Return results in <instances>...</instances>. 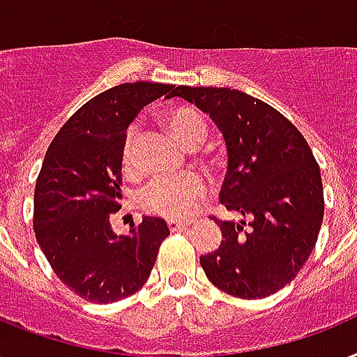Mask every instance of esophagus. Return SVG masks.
Masks as SVG:
<instances>
[{
    "label": "esophagus",
    "mask_w": 357,
    "mask_h": 357,
    "mask_svg": "<svg viewBox=\"0 0 357 357\" xmlns=\"http://www.w3.org/2000/svg\"><path fill=\"white\" fill-rule=\"evenodd\" d=\"M190 225V222L188 220H169L167 222V227H169V231H178V229H184Z\"/></svg>",
    "instance_id": "esophagus-1"
}]
</instances>
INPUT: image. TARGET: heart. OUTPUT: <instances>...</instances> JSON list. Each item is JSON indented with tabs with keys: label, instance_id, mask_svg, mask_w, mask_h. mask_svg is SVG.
<instances>
[{
	"label": "heart",
	"instance_id": "1",
	"mask_svg": "<svg viewBox=\"0 0 357 357\" xmlns=\"http://www.w3.org/2000/svg\"><path fill=\"white\" fill-rule=\"evenodd\" d=\"M165 124L176 141L186 147H199L206 135V123L203 115L193 107H175L165 115ZM134 132L126 134L123 147V160L128 165L132 162ZM204 193V182L197 175H182L175 178L158 176L149 182L139 195V204L151 214L164 218H182L192 212L199 197Z\"/></svg>",
	"mask_w": 357,
	"mask_h": 357
}]
</instances>
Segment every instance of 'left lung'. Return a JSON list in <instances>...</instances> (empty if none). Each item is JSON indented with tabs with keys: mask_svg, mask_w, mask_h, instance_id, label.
<instances>
[{
	"mask_svg": "<svg viewBox=\"0 0 357 357\" xmlns=\"http://www.w3.org/2000/svg\"><path fill=\"white\" fill-rule=\"evenodd\" d=\"M173 96L195 104L223 134L227 175L220 203L242 214L236 223L218 220L222 244L201 257V266L231 296H270L296 278L319 238L324 218L319 164L300 130L255 96L190 85H178Z\"/></svg>",
	"mask_w": 357,
	"mask_h": 357,
	"instance_id": "1",
	"label": "left lung"
}]
</instances>
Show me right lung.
Wrapping results in <instances>:
<instances>
[{"label": "right lung", "instance_id": "1", "mask_svg": "<svg viewBox=\"0 0 357 357\" xmlns=\"http://www.w3.org/2000/svg\"><path fill=\"white\" fill-rule=\"evenodd\" d=\"M175 85H115L79 107L50 143L35 186V236L55 275L78 296L112 303L132 296L151 275L169 227L145 216L115 234L121 208L126 130L153 100L173 98Z\"/></svg>", "mask_w": 357, "mask_h": 357}]
</instances>
